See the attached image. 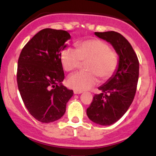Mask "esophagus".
<instances>
[{
	"instance_id": "1",
	"label": "esophagus",
	"mask_w": 156,
	"mask_h": 156,
	"mask_svg": "<svg viewBox=\"0 0 156 156\" xmlns=\"http://www.w3.org/2000/svg\"><path fill=\"white\" fill-rule=\"evenodd\" d=\"M81 93H83V91L77 90H74V94H81Z\"/></svg>"
}]
</instances>
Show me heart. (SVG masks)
I'll list each match as a JSON object with an SVG mask.
<instances>
[{"label": "heart", "mask_w": 156, "mask_h": 156, "mask_svg": "<svg viewBox=\"0 0 156 156\" xmlns=\"http://www.w3.org/2000/svg\"><path fill=\"white\" fill-rule=\"evenodd\" d=\"M87 61L86 69L89 72H78L69 77L68 85L77 90H86L102 80L111 78L119 66L117 53L110 50L108 44L100 39H89L77 43L76 50L64 49L60 54L62 68L72 72Z\"/></svg>", "instance_id": "b5f03b06"}]
</instances>
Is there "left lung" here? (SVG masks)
<instances>
[{"instance_id":"1","label":"left lung","mask_w":156,"mask_h":156,"mask_svg":"<svg viewBox=\"0 0 156 156\" xmlns=\"http://www.w3.org/2000/svg\"><path fill=\"white\" fill-rule=\"evenodd\" d=\"M96 36L108 42L119 56V66L114 75L98 87L87 115L97 125L108 126L125 115L136 94L139 78V61L130 44L116 31L95 32Z\"/></svg>"}]
</instances>
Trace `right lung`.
Wrapping results in <instances>:
<instances>
[{"label": "right lung", "instance_id": "add662e5", "mask_svg": "<svg viewBox=\"0 0 156 156\" xmlns=\"http://www.w3.org/2000/svg\"><path fill=\"white\" fill-rule=\"evenodd\" d=\"M71 38L69 31L44 29L37 32L20 53L17 84L30 114L42 123L57 121L66 112L73 90L62 84L65 75L61 51Z\"/></svg>", "mask_w": 156, "mask_h": 156}]
</instances>
